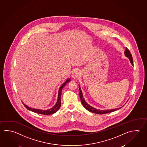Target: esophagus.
<instances>
[{"instance_id":"34e87169","label":"esophagus","mask_w":147,"mask_h":147,"mask_svg":"<svg viewBox=\"0 0 147 147\" xmlns=\"http://www.w3.org/2000/svg\"><path fill=\"white\" fill-rule=\"evenodd\" d=\"M80 76V72L78 70V69H75L74 70L72 74V78L73 79H76L78 78L79 76Z\"/></svg>"}]
</instances>
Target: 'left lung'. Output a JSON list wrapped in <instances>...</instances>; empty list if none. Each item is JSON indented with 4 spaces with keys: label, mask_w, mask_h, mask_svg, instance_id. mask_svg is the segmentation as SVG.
<instances>
[{
    "label": "left lung",
    "mask_w": 147,
    "mask_h": 147,
    "mask_svg": "<svg viewBox=\"0 0 147 147\" xmlns=\"http://www.w3.org/2000/svg\"><path fill=\"white\" fill-rule=\"evenodd\" d=\"M125 55L129 59L131 64L134 65L133 64V57L132 55L130 53L129 50L128 49L126 48L125 51H124ZM79 89H80V100H81V102L82 103V105H83L84 107L88 111L91 112L92 113H94L99 114H103L108 113H110L113 111H116L117 110H119L121 108L117 109H111V110H98L97 109L94 108V107H92V106L88 105L87 103L86 102V101L84 98L83 95L82 93V91L80 89V85H79Z\"/></svg>",
    "instance_id": "obj_1"
}]
</instances>
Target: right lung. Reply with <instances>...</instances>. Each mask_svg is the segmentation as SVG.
I'll list each match as a JSON object with an SVG mask.
<instances>
[{
	"mask_svg": "<svg viewBox=\"0 0 147 147\" xmlns=\"http://www.w3.org/2000/svg\"><path fill=\"white\" fill-rule=\"evenodd\" d=\"M70 78H68L67 79V80L59 88L58 91V100L57 102L55 103V105L53 107V108L48 109V110H40V109H37L32 108H30L29 107H28V105H25L24 103L23 102V104L25 106V108L28 109L30 111H32L35 113H37L40 114H43V115H50V114H53L55 113L57 111H58L59 109L61 107V92L63 88L65 85H66V84L69 83L70 82Z\"/></svg>",
	"mask_w": 147,
	"mask_h": 147,
	"instance_id": "add662e5",
	"label": "right lung"
}]
</instances>
